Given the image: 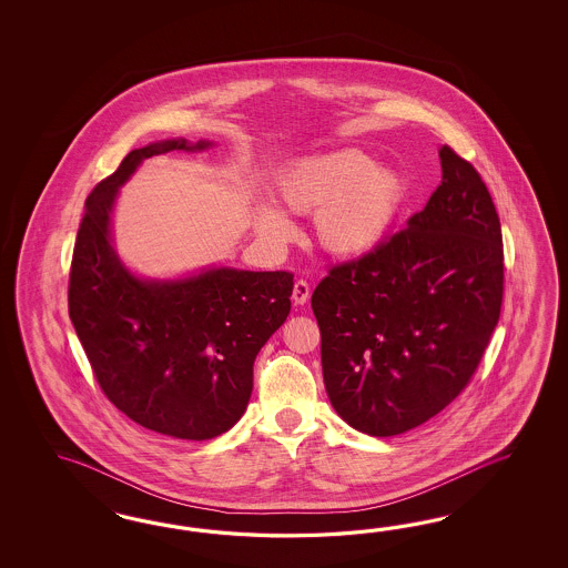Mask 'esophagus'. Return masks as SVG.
I'll return each mask as SVG.
<instances>
[{"instance_id":"esophagus-1","label":"esophagus","mask_w":568,"mask_h":568,"mask_svg":"<svg viewBox=\"0 0 568 568\" xmlns=\"http://www.w3.org/2000/svg\"><path fill=\"white\" fill-rule=\"evenodd\" d=\"M293 302L297 304V306H304L306 302H308L310 297V283L308 281H304V278H300V281H295V285H293Z\"/></svg>"}]
</instances>
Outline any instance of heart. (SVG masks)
<instances>
[{"mask_svg":"<svg viewBox=\"0 0 568 568\" xmlns=\"http://www.w3.org/2000/svg\"><path fill=\"white\" fill-rule=\"evenodd\" d=\"M275 195L290 214H316L314 233L325 252L361 258L378 247L396 223L404 181L358 150H337L293 162L278 174ZM254 224L264 240L275 243L293 235L290 219L266 204L256 207Z\"/></svg>","mask_w":568,"mask_h":568,"instance_id":"heart-1","label":"heart"}]
</instances>
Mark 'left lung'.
<instances>
[{"instance_id": "1", "label": "left lung", "mask_w": 568, "mask_h": 568, "mask_svg": "<svg viewBox=\"0 0 568 568\" xmlns=\"http://www.w3.org/2000/svg\"><path fill=\"white\" fill-rule=\"evenodd\" d=\"M439 158L427 206L373 252L331 266L312 293L328 399L375 437L414 429L460 396L499 321L494 200L449 145Z\"/></svg>"}]
</instances>
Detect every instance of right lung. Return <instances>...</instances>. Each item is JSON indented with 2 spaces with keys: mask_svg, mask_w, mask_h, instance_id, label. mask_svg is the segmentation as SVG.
I'll use <instances>...</instances> for the list:
<instances>
[{
  "mask_svg": "<svg viewBox=\"0 0 568 568\" xmlns=\"http://www.w3.org/2000/svg\"><path fill=\"white\" fill-rule=\"evenodd\" d=\"M207 145L171 139L124 155L87 197L69 281L70 321L105 397L141 427L193 442L221 435L245 413L260 347L292 310L293 275L223 266L143 281L116 256L110 214L145 158Z\"/></svg>",
  "mask_w": 568,
  "mask_h": 568,
  "instance_id": "1",
  "label": "right lung"
}]
</instances>
